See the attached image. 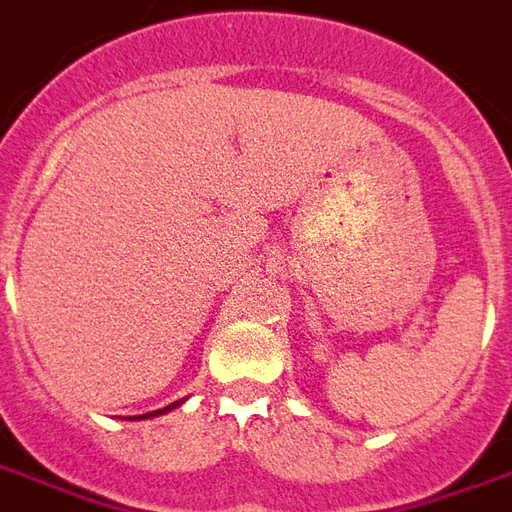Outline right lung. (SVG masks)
Returning <instances> with one entry per match:
<instances>
[{"label": "right lung", "mask_w": 512, "mask_h": 512, "mask_svg": "<svg viewBox=\"0 0 512 512\" xmlns=\"http://www.w3.org/2000/svg\"><path fill=\"white\" fill-rule=\"evenodd\" d=\"M179 403H174V405H169V408H163V411H155V413H147V416H158V413H166V411H171V408H177Z\"/></svg>", "instance_id": "1"}]
</instances>
